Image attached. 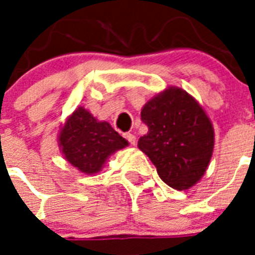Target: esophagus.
Instances as JSON below:
<instances>
[{
    "mask_svg": "<svg viewBox=\"0 0 255 255\" xmlns=\"http://www.w3.org/2000/svg\"><path fill=\"white\" fill-rule=\"evenodd\" d=\"M124 137L132 144V145H135L136 144V136L133 133H124Z\"/></svg>",
    "mask_w": 255,
    "mask_h": 255,
    "instance_id": "esophagus-1",
    "label": "esophagus"
}]
</instances>
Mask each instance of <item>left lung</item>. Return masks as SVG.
I'll use <instances>...</instances> for the list:
<instances>
[{
    "mask_svg": "<svg viewBox=\"0 0 255 255\" xmlns=\"http://www.w3.org/2000/svg\"><path fill=\"white\" fill-rule=\"evenodd\" d=\"M148 132L137 143L160 178L177 190L196 185L205 174L214 148V128L202 106L180 87L165 88L144 104Z\"/></svg>",
    "mask_w": 255,
    "mask_h": 255,
    "instance_id": "1",
    "label": "left lung"
}]
</instances>
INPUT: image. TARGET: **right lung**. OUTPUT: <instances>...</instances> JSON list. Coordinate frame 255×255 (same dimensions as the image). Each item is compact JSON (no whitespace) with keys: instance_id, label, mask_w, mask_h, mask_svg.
<instances>
[{"instance_id":"obj_1","label":"right lung","mask_w":255,"mask_h":255,"mask_svg":"<svg viewBox=\"0 0 255 255\" xmlns=\"http://www.w3.org/2000/svg\"><path fill=\"white\" fill-rule=\"evenodd\" d=\"M58 145L73 167L82 173L95 174L110 156L127 147L128 141L108 122H100L85 107H78L62 124Z\"/></svg>"}]
</instances>
